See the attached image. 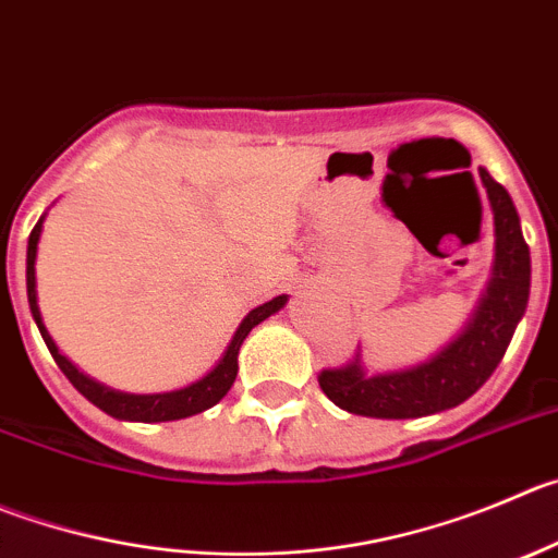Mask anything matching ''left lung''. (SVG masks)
Instances as JSON below:
<instances>
[{
    "label": "left lung",
    "instance_id": "obj_1",
    "mask_svg": "<svg viewBox=\"0 0 558 558\" xmlns=\"http://www.w3.org/2000/svg\"><path fill=\"white\" fill-rule=\"evenodd\" d=\"M496 220V267L471 325L440 355L424 366L366 377L361 355L319 372V388L347 413L372 418H418L457 408L482 388L501 363L525 314L531 286V255L509 192L478 168Z\"/></svg>",
    "mask_w": 558,
    "mask_h": 558
}]
</instances>
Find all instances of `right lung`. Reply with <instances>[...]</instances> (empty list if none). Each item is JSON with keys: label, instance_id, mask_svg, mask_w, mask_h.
Returning <instances> with one entry per match:
<instances>
[{"label": "right lung", "instance_id": "right-lung-1", "mask_svg": "<svg viewBox=\"0 0 558 558\" xmlns=\"http://www.w3.org/2000/svg\"><path fill=\"white\" fill-rule=\"evenodd\" d=\"M40 226H44V217L35 222L33 233H29V244H27L29 311H33L35 325H38V330H40V336H44L46 347H49L51 357H54V363L60 366V372L68 377V383L74 385V388L80 390L87 402H93L98 410H104L107 415H112V418L175 421V418H186V415H195V413H203V410H208V408H215V404L226 397L228 390H231L233 379H236V372H239L236 355H239V347H242V341L247 338V332L253 330L258 322H264L267 316H272L275 311H280L286 305V296H275V300H269V303H264V305H258V308L250 311V314L244 316L242 325H239L236 336H233L231 347L226 350L222 361L215 366V372H208L206 377L197 379V383H192L190 388L173 390V393H156V397H132V393H118V390H109V388H104V385L93 383V379L85 377L80 368L71 366V363H68L65 357L57 352L54 341H51V336L46 332L44 319H40V311H38V294H35V255H38Z\"/></svg>", "mask_w": 558, "mask_h": 558}]
</instances>
